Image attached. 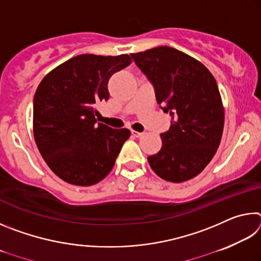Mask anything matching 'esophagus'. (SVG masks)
I'll list each match as a JSON object with an SVG mask.
<instances>
[{
  "label": "esophagus",
  "instance_id": "esophagus-1",
  "mask_svg": "<svg viewBox=\"0 0 261 261\" xmlns=\"http://www.w3.org/2000/svg\"><path fill=\"white\" fill-rule=\"evenodd\" d=\"M131 134H132V136H134V137H137V138H139V137H141V136L144 135L143 132H138V131H135V130H132Z\"/></svg>",
  "mask_w": 261,
  "mask_h": 261
}]
</instances>
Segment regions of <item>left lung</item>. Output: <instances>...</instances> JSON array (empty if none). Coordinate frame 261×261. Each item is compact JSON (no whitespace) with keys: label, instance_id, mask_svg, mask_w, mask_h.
Segmentation results:
<instances>
[{"label":"left lung","instance_id":"left-lung-1","mask_svg":"<svg viewBox=\"0 0 261 261\" xmlns=\"http://www.w3.org/2000/svg\"><path fill=\"white\" fill-rule=\"evenodd\" d=\"M131 56L171 116L170 129L161 134V149L147 158L149 166L168 182L196 177L213 159L223 132L224 108L215 78L201 62L168 46Z\"/></svg>","mask_w":261,"mask_h":261}]
</instances>
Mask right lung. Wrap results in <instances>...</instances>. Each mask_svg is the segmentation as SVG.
Segmentation results:
<instances>
[{
	"instance_id": "right-lung-1",
	"label": "right lung",
	"mask_w": 261,
	"mask_h": 261,
	"mask_svg": "<svg viewBox=\"0 0 261 261\" xmlns=\"http://www.w3.org/2000/svg\"><path fill=\"white\" fill-rule=\"evenodd\" d=\"M127 54H83L48 72L35 91L33 135L39 152L64 182L102 180L131 132L96 123V105L109 99L108 81L131 64Z\"/></svg>"
}]
</instances>
